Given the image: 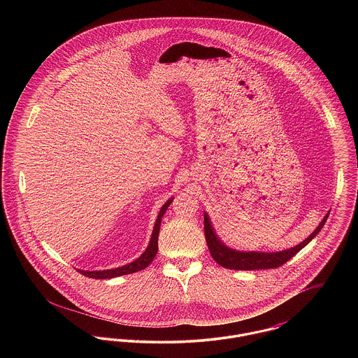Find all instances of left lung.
I'll return each instance as SVG.
<instances>
[{
  "mask_svg": "<svg viewBox=\"0 0 358 358\" xmlns=\"http://www.w3.org/2000/svg\"><path fill=\"white\" fill-rule=\"evenodd\" d=\"M326 215L324 220L317 227V229L302 241L301 244L295 245L294 248H289L280 252H240L228 248L224 245L219 238L216 236L208 215L204 213V231L206 244L209 248V252L215 262L225 268L229 270H264V268H276L289 262L292 256L296 255L305 245H307L313 238L318 235V232L322 229L324 222L327 220Z\"/></svg>",
  "mask_w": 358,
  "mask_h": 358,
  "instance_id": "obj_1",
  "label": "left lung"
}]
</instances>
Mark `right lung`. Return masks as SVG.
Returning a JSON list of instances; mask_svg holds the SVG:
<instances>
[{
    "label": "right lung",
    "mask_w": 358,
    "mask_h": 358,
    "mask_svg": "<svg viewBox=\"0 0 358 358\" xmlns=\"http://www.w3.org/2000/svg\"><path fill=\"white\" fill-rule=\"evenodd\" d=\"M171 200L166 201V204L164 205L157 216L155 225H154L153 235L150 238V243L146 248V251L139 256L136 260L130 264H126L120 268H114V270H104V271H80L82 275L88 276V278H94V279H110V278H115L120 275H127V273H134L136 271H141L143 268H146L152 262H153L154 256L157 255L158 251V235H159V225H161V219L165 215L168 206L171 205Z\"/></svg>",
    "instance_id": "add662e5"
}]
</instances>
